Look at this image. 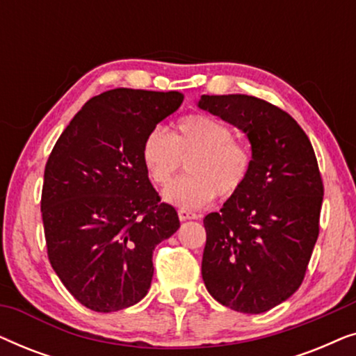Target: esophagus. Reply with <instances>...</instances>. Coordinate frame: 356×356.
Listing matches in <instances>:
<instances>
[{"label":"esophagus","instance_id":"obj_1","mask_svg":"<svg viewBox=\"0 0 356 356\" xmlns=\"http://www.w3.org/2000/svg\"><path fill=\"white\" fill-rule=\"evenodd\" d=\"M178 217L179 220L184 222V220H193V218H197V216L191 211H188V209H179L178 211Z\"/></svg>","mask_w":356,"mask_h":356}]
</instances>
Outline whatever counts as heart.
I'll return each mask as SVG.
<instances>
[{
    "label": "heart",
    "mask_w": 356,
    "mask_h": 356,
    "mask_svg": "<svg viewBox=\"0 0 356 356\" xmlns=\"http://www.w3.org/2000/svg\"><path fill=\"white\" fill-rule=\"evenodd\" d=\"M150 181L165 186L186 160V175L163 191V199L183 209L207 206L213 197L241 191L252 170V150L235 139L230 126L206 113H194L177 123L170 134L150 129L140 149Z\"/></svg>",
    "instance_id": "1"
}]
</instances>
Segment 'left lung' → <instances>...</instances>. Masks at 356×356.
Masks as SVG:
<instances>
[{
	"instance_id": "8db88e82",
	"label": "left lung",
	"mask_w": 356,
	"mask_h": 356,
	"mask_svg": "<svg viewBox=\"0 0 356 356\" xmlns=\"http://www.w3.org/2000/svg\"><path fill=\"white\" fill-rule=\"evenodd\" d=\"M197 106L248 136L252 170L220 212L204 218L202 280L218 303L261 314L300 289L319 235L324 186L300 124L257 97L202 95Z\"/></svg>"
}]
</instances>
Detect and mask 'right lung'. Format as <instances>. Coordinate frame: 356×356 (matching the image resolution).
<instances>
[{
	"label": "right lung",
	"mask_w": 356,
	"mask_h": 356,
	"mask_svg": "<svg viewBox=\"0 0 356 356\" xmlns=\"http://www.w3.org/2000/svg\"><path fill=\"white\" fill-rule=\"evenodd\" d=\"M183 99L175 90L134 89L92 97L48 157L40 202L48 259L70 293L97 313L129 308L147 295L155 246L179 228L140 149Z\"/></svg>",
	"instance_id": "add662e5"
}]
</instances>
